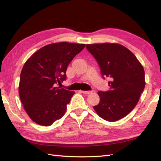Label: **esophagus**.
Listing matches in <instances>:
<instances>
[{
    "instance_id": "34e87169",
    "label": "esophagus",
    "mask_w": 161,
    "mask_h": 161,
    "mask_svg": "<svg viewBox=\"0 0 161 161\" xmlns=\"http://www.w3.org/2000/svg\"><path fill=\"white\" fill-rule=\"evenodd\" d=\"M81 93L84 95H88L92 93V91H81Z\"/></svg>"
}]
</instances>
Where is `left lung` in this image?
Returning <instances> with one entry per match:
<instances>
[{"instance_id": "obj_1", "label": "left lung", "mask_w": 161, "mask_h": 161, "mask_svg": "<svg viewBox=\"0 0 161 161\" xmlns=\"http://www.w3.org/2000/svg\"><path fill=\"white\" fill-rule=\"evenodd\" d=\"M100 65L103 77H109L110 90L98 91L100 100L93 108L100 118L115 122L128 115L138 104L145 86V70L131 51L120 44H87Z\"/></svg>"}]
</instances>
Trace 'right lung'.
<instances>
[{
  "mask_svg": "<svg viewBox=\"0 0 161 161\" xmlns=\"http://www.w3.org/2000/svg\"><path fill=\"white\" fill-rule=\"evenodd\" d=\"M85 44H48L26 61L20 75V99L30 119L48 126L63 117L74 91L56 87L66 79L67 67Z\"/></svg>",
  "mask_w": 161,
  "mask_h": 161,
  "instance_id": "1",
  "label": "right lung"
}]
</instances>
